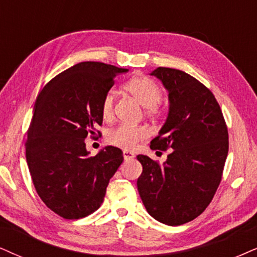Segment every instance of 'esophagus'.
Returning a JSON list of instances; mask_svg holds the SVG:
<instances>
[{"label":"esophagus","instance_id":"esophagus-1","mask_svg":"<svg viewBox=\"0 0 257 257\" xmlns=\"http://www.w3.org/2000/svg\"><path fill=\"white\" fill-rule=\"evenodd\" d=\"M123 158H124V160H133V159L135 158V154L131 151H126V149H124L123 151Z\"/></svg>","mask_w":257,"mask_h":257}]
</instances>
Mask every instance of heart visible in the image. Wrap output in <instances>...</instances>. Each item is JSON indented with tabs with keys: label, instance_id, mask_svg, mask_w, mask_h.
Returning <instances> with one entry per match:
<instances>
[{
	"label": "heart",
	"instance_id": "b5f03b06",
	"mask_svg": "<svg viewBox=\"0 0 257 257\" xmlns=\"http://www.w3.org/2000/svg\"><path fill=\"white\" fill-rule=\"evenodd\" d=\"M124 90L129 95H132L138 102L145 108H147L148 115H157L159 113L158 104L162 98V91L160 86L154 80L146 76H136L132 78L124 85ZM100 112L104 119L112 117L113 113V93L108 91L103 97ZM149 131L146 126H132L121 124L111 129L106 135V141L110 145L117 147L133 149L138 146L139 142L147 139Z\"/></svg>",
	"mask_w": 257,
	"mask_h": 257
}]
</instances>
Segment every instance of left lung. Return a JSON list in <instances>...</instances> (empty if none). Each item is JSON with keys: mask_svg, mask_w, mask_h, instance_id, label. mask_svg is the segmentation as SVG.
I'll use <instances>...</instances> for the list:
<instances>
[{"mask_svg": "<svg viewBox=\"0 0 257 257\" xmlns=\"http://www.w3.org/2000/svg\"><path fill=\"white\" fill-rule=\"evenodd\" d=\"M168 92V115L151 149L167 151L159 165L138 155V190L153 218L181 225L204 212L222 179L229 151L228 128L213 93L180 70L158 67L151 73Z\"/></svg>", "mask_w": 257, "mask_h": 257, "instance_id": "1", "label": "left lung"}]
</instances>
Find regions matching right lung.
<instances>
[{"mask_svg":"<svg viewBox=\"0 0 257 257\" xmlns=\"http://www.w3.org/2000/svg\"><path fill=\"white\" fill-rule=\"evenodd\" d=\"M128 71L84 61L54 77L35 100L26 160L39 197L65 219L95 212L122 164V151L112 146L90 157L85 139L102 124L100 105L115 77Z\"/></svg>","mask_w":257,"mask_h":257,"instance_id":"obj_1","label":"right lung"}]
</instances>
